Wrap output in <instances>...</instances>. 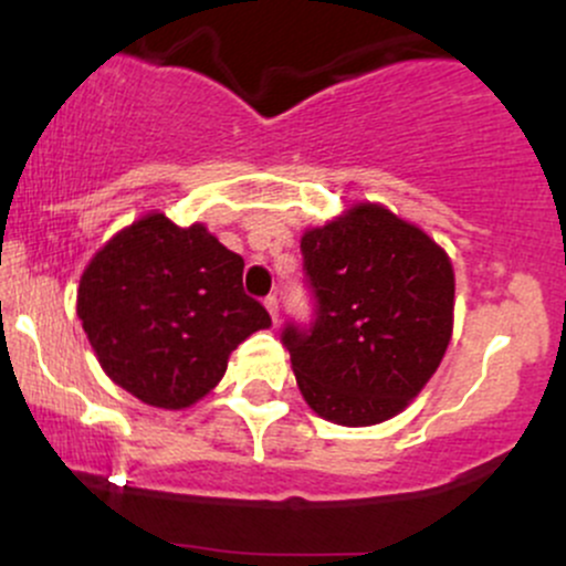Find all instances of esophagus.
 Listing matches in <instances>:
<instances>
[{"instance_id":"obj_1","label":"esophagus","mask_w":566,"mask_h":566,"mask_svg":"<svg viewBox=\"0 0 566 566\" xmlns=\"http://www.w3.org/2000/svg\"><path fill=\"white\" fill-rule=\"evenodd\" d=\"M263 305H265V311H269V314H271V319H274V324H276V319H279V301H276V295L265 297Z\"/></svg>"}]
</instances>
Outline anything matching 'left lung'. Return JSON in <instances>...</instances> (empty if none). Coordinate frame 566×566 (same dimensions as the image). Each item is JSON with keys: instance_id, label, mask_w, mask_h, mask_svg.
<instances>
[{"instance_id": "left-lung-1", "label": "left lung", "mask_w": 566, "mask_h": 566, "mask_svg": "<svg viewBox=\"0 0 566 566\" xmlns=\"http://www.w3.org/2000/svg\"><path fill=\"white\" fill-rule=\"evenodd\" d=\"M316 308L282 343L308 407L340 426L394 418L437 373L452 337L454 274L428 233L380 205L301 239Z\"/></svg>"}]
</instances>
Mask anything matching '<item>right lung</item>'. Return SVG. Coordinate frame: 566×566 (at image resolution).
I'll return each mask as SVG.
<instances>
[{
	"label": "right lung",
	"mask_w": 566,
	"mask_h": 566,
	"mask_svg": "<svg viewBox=\"0 0 566 566\" xmlns=\"http://www.w3.org/2000/svg\"><path fill=\"white\" fill-rule=\"evenodd\" d=\"M242 271V255L201 223L180 229L151 212L116 233L76 292V314L108 378L161 409L210 394L231 350L271 327Z\"/></svg>",
	"instance_id": "obj_1"
}]
</instances>
